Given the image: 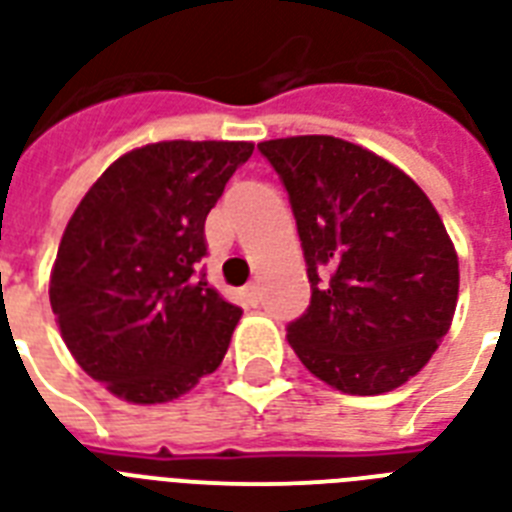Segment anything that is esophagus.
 Masks as SVG:
<instances>
[{"label": "esophagus", "mask_w": 512, "mask_h": 512, "mask_svg": "<svg viewBox=\"0 0 512 512\" xmlns=\"http://www.w3.org/2000/svg\"><path fill=\"white\" fill-rule=\"evenodd\" d=\"M241 297H244V303L257 305V300H260V287L252 281V284H247V287L241 289Z\"/></svg>", "instance_id": "esophagus-1"}]
</instances>
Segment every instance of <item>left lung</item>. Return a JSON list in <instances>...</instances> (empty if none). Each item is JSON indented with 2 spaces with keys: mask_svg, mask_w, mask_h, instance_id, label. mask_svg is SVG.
Returning a JSON list of instances; mask_svg holds the SVG:
<instances>
[{
  "mask_svg": "<svg viewBox=\"0 0 512 512\" xmlns=\"http://www.w3.org/2000/svg\"><path fill=\"white\" fill-rule=\"evenodd\" d=\"M303 241L311 305L287 327L305 369L350 396L404 385L452 327L460 263L420 185L332 135L263 140Z\"/></svg>",
  "mask_w": 512,
  "mask_h": 512,
  "instance_id": "1",
  "label": "left lung"
}]
</instances>
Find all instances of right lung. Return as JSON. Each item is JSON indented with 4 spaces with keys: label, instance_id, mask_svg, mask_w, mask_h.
Returning a JSON list of instances; mask_svg holds the SVG:
<instances>
[{
    "label": "right lung",
    "instance_id": "obj_1",
    "mask_svg": "<svg viewBox=\"0 0 512 512\" xmlns=\"http://www.w3.org/2000/svg\"><path fill=\"white\" fill-rule=\"evenodd\" d=\"M255 151L162 140L119 156L68 220L50 305L76 364L130 404H164L223 361L241 308L201 273L204 220Z\"/></svg>",
    "mask_w": 512,
    "mask_h": 512
}]
</instances>
